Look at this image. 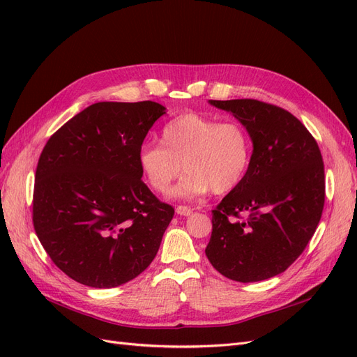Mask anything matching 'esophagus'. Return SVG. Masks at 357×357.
<instances>
[{"mask_svg":"<svg viewBox=\"0 0 357 357\" xmlns=\"http://www.w3.org/2000/svg\"><path fill=\"white\" fill-rule=\"evenodd\" d=\"M192 208L190 207H186V205H178V207L176 208V213L180 214V215H189L192 214Z\"/></svg>","mask_w":357,"mask_h":357,"instance_id":"obj_1","label":"esophagus"}]
</instances>
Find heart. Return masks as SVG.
<instances>
[{
    "label": "heart",
    "instance_id": "heart-1",
    "mask_svg": "<svg viewBox=\"0 0 357 357\" xmlns=\"http://www.w3.org/2000/svg\"><path fill=\"white\" fill-rule=\"evenodd\" d=\"M252 162V138L240 122L188 112L171 119L160 131V143L138 150V165L149 186L165 193L181 164L183 176L174 195L190 198L211 189L215 195L234 190Z\"/></svg>",
    "mask_w": 357,
    "mask_h": 357
}]
</instances>
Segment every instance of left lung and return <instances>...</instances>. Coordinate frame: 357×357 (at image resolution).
<instances>
[{
	"label": "left lung",
	"mask_w": 357,
	"mask_h": 357,
	"mask_svg": "<svg viewBox=\"0 0 357 357\" xmlns=\"http://www.w3.org/2000/svg\"><path fill=\"white\" fill-rule=\"evenodd\" d=\"M210 104L245 126L253 153L244 180L211 211L205 255L225 277L262 282L286 271L316 232L325 205L320 149L308 129L282 107L257 100Z\"/></svg>",
	"instance_id": "left-lung-1"
}]
</instances>
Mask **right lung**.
<instances>
[{
	"label": "right lung",
	"mask_w": 357,
	"mask_h": 357,
	"mask_svg": "<svg viewBox=\"0 0 357 357\" xmlns=\"http://www.w3.org/2000/svg\"><path fill=\"white\" fill-rule=\"evenodd\" d=\"M153 101L96 102L62 125L40 155L32 223L62 273L89 287H117L152 264L174 215L138 165Z\"/></svg>",
	"instance_id": "right-lung-1"
}]
</instances>
